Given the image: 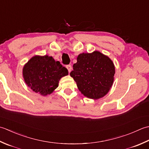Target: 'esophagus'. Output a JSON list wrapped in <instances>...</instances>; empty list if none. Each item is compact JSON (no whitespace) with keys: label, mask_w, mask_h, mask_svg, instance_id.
<instances>
[{"label":"esophagus","mask_w":149,"mask_h":149,"mask_svg":"<svg viewBox=\"0 0 149 149\" xmlns=\"http://www.w3.org/2000/svg\"><path fill=\"white\" fill-rule=\"evenodd\" d=\"M66 68L68 69V70L69 71V72H70L71 71V69H72V67L71 65H66Z\"/></svg>","instance_id":"1"}]
</instances>
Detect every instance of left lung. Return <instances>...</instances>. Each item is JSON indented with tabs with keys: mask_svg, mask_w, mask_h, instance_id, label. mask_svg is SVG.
<instances>
[{
	"mask_svg": "<svg viewBox=\"0 0 149 149\" xmlns=\"http://www.w3.org/2000/svg\"><path fill=\"white\" fill-rule=\"evenodd\" d=\"M72 68L71 77L77 82L81 93L89 98H102L107 95L113 84L114 63L99 51L80 54Z\"/></svg>",
	"mask_w": 149,
	"mask_h": 149,
	"instance_id": "1",
	"label": "left lung"
}]
</instances>
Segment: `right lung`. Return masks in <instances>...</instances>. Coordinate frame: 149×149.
<instances>
[{"instance_id": "add662e5", "label": "right lung", "mask_w": 149, "mask_h": 149, "mask_svg": "<svg viewBox=\"0 0 149 149\" xmlns=\"http://www.w3.org/2000/svg\"><path fill=\"white\" fill-rule=\"evenodd\" d=\"M68 74V71L52 56H35L23 68L24 81L38 94L49 95L58 86L60 79Z\"/></svg>"}]
</instances>
